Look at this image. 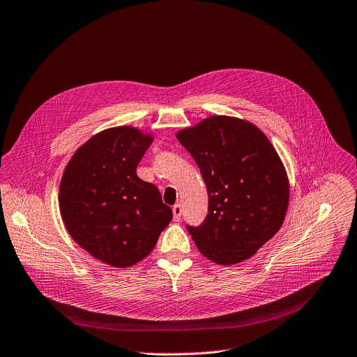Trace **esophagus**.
I'll return each mask as SVG.
<instances>
[{
	"label": "esophagus",
	"mask_w": 357,
	"mask_h": 357,
	"mask_svg": "<svg viewBox=\"0 0 357 357\" xmlns=\"http://www.w3.org/2000/svg\"><path fill=\"white\" fill-rule=\"evenodd\" d=\"M173 215H174V220H176V222H178L180 218H181V206H180V204H176V206L173 207Z\"/></svg>",
	"instance_id": "34e87169"
}]
</instances>
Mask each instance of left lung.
<instances>
[{
	"label": "left lung",
	"mask_w": 357,
	"mask_h": 357,
	"mask_svg": "<svg viewBox=\"0 0 357 357\" xmlns=\"http://www.w3.org/2000/svg\"><path fill=\"white\" fill-rule=\"evenodd\" d=\"M176 137L208 193L204 222L187 226L197 249L217 264L250 259L280 230L287 211L289 178L278 151L255 124L229 116L207 117Z\"/></svg>",
	"instance_id": "left-lung-1"
}]
</instances>
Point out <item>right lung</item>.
I'll return each mask as SVG.
<instances>
[{"label": "right lung", "mask_w": 357, "mask_h": 357, "mask_svg": "<svg viewBox=\"0 0 357 357\" xmlns=\"http://www.w3.org/2000/svg\"><path fill=\"white\" fill-rule=\"evenodd\" d=\"M153 135L130 126L107 128L81 146L60 183V213L86 252L114 267L147 257L173 211L158 188L137 176Z\"/></svg>", "instance_id": "right-lung-1"}]
</instances>
